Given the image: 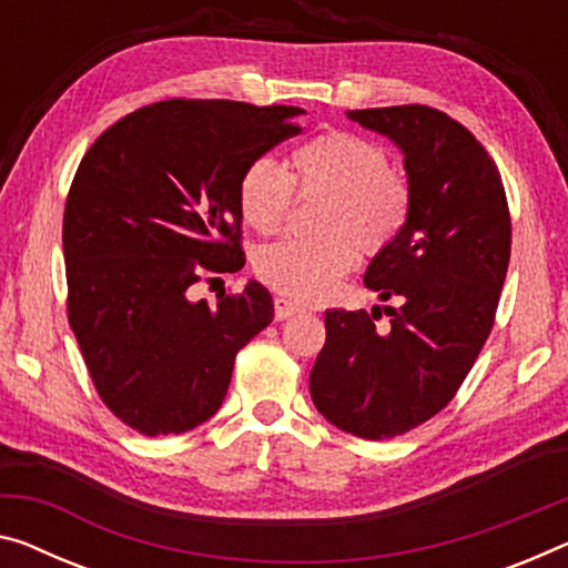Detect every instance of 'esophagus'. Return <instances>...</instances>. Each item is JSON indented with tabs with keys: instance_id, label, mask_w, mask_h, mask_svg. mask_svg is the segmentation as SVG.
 I'll use <instances>...</instances> for the list:
<instances>
[{
	"instance_id": "1",
	"label": "esophagus",
	"mask_w": 568,
	"mask_h": 568,
	"mask_svg": "<svg viewBox=\"0 0 568 568\" xmlns=\"http://www.w3.org/2000/svg\"><path fill=\"white\" fill-rule=\"evenodd\" d=\"M300 312V304H294L292 300H286V296H276L274 300V317L276 320H286L292 317V314Z\"/></svg>"
}]
</instances>
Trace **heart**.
Here are the masks:
<instances>
[{
    "label": "heart",
    "mask_w": 568,
    "mask_h": 568,
    "mask_svg": "<svg viewBox=\"0 0 568 568\" xmlns=\"http://www.w3.org/2000/svg\"><path fill=\"white\" fill-rule=\"evenodd\" d=\"M302 195L327 193L317 239H282L258 248L261 282L296 302H322L337 290L361 258V248L381 254L404 233L412 217V182L390 168L373 139L329 129L294 146L290 172L266 156L248 164L239 182L243 221L256 233H276Z\"/></svg>",
    "instance_id": "heart-1"
}]
</instances>
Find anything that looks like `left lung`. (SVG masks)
I'll list each match as a JSON object with an SVG mask.
<instances>
[{
    "mask_svg": "<svg viewBox=\"0 0 568 568\" xmlns=\"http://www.w3.org/2000/svg\"><path fill=\"white\" fill-rule=\"evenodd\" d=\"M404 152L412 217L371 261L365 286L381 310L325 312V345L310 373L317 412L361 439H394L442 412L495 325L510 261L500 170L467 126L422 103L347 113Z\"/></svg>",
    "mask_w": 568,
    "mask_h": 568,
    "instance_id": "1",
    "label": "left lung"
}]
</instances>
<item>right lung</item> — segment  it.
Wrapping results in <instances>:
<instances>
[{
    "label": "right lung",
    "mask_w": 568,
    "mask_h": 568,
    "mask_svg": "<svg viewBox=\"0 0 568 568\" xmlns=\"http://www.w3.org/2000/svg\"><path fill=\"white\" fill-rule=\"evenodd\" d=\"M296 106L168 99L109 126L78 164L63 215L71 322L109 412L144 436L221 408L235 355L274 317L264 286L190 300L246 264L239 182L300 134Z\"/></svg>",
    "instance_id": "1"
}]
</instances>
